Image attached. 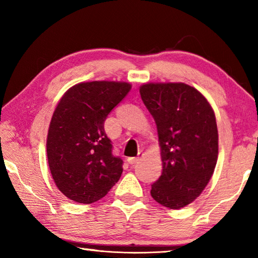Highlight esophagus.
I'll return each mask as SVG.
<instances>
[{"label":"esophagus","instance_id":"34e87169","mask_svg":"<svg viewBox=\"0 0 258 258\" xmlns=\"http://www.w3.org/2000/svg\"><path fill=\"white\" fill-rule=\"evenodd\" d=\"M142 154L141 152H139V155H138V157H131V158H127V161H128V164H131V165H133V164H137L138 161L142 158Z\"/></svg>","mask_w":258,"mask_h":258}]
</instances>
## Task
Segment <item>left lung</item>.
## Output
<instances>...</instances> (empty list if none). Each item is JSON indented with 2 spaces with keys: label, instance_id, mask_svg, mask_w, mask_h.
<instances>
[{
  "label": "left lung",
  "instance_id": "8db88e82",
  "mask_svg": "<svg viewBox=\"0 0 258 258\" xmlns=\"http://www.w3.org/2000/svg\"><path fill=\"white\" fill-rule=\"evenodd\" d=\"M140 94L156 121L163 161L151 197L167 208L185 207L199 197L215 169V113L207 99L184 83H148Z\"/></svg>",
  "mask_w": 258,
  "mask_h": 258
}]
</instances>
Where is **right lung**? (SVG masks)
I'll return each mask as SVG.
<instances>
[{
  "mask_svg": "<svg viewBox=\"0 0 258 258\" xmlns=\"http://www.w3.org/2000/svg\"><path fill=\"white\" fill-rule=\"evenodd\" d=\"M131 87L125 82L80 83L60 99L47 133L46 154L56 187L71 200L95 203L118 182L123 160L112 155L103 125Z\"/></svg>",
  "mask_w": 258,
  "mask_h": 258,
  "instance_id": "obj_1",
  "label": "right lung"
}]
</instances>
